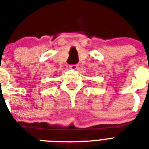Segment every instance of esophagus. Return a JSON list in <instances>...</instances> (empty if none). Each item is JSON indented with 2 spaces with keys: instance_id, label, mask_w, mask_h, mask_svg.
<instances>
[{
  "instance_id": "obj_1",
  "label": "esophagus",
  "mask_w": 149,
  "mask_h": 149,
  "mask_svg": "<svg viewBox=\"0 0 149 149\" xmlns=\"http://www.w3.org/2000/svg\"><path fill=\"white\" fill-rule=\"evenodd\" d=\"M70 68L71 69V70H77V68H78V65H77V64H72V65H70Z\"/></svg>"
}]
</instances>
